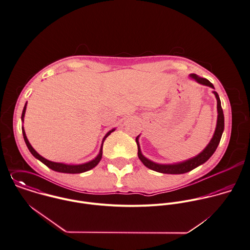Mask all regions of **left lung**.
Segmentation results:
<instances>
[{"instance_id": "1", "label": "left lung", "mask_w": 250, "mask_h": 250, "mask_svg": "<svg viewBox=\"0 0 250 250\" xmlns=\"http://www.w3.org/2000/svg\"><path fill=\"white\" fill-rule=\"evenodd\" d=\"M189 76L192 79H194L195 81H197L199 84L208 86V87L214 89L213 85L208 79L201 78L196 74H190ZM213 94L217 100V123H216L215 131H214V134H213L211 140L209 141V143L203 150V151H201L198 155H196L190 159H188L186 161H183V162L174 163V164H158V163H155L150 159H148L147 157H145L142 154L141 150H140V146H139V142H138V138H139V135H138L136 137V143L138 146V157L146 167H148L150 170H153V171H156L159 173H163V174H184V173L193 170L194 168L198 167L201 164L205 163L213 154V152L215 151L219 142H220V139H221V136H222V133L224 130V115H223V110L221 108L220 99L216 92L213 91Z\"/></svg>"}]
</instances>
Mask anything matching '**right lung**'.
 I'll return each mask as SVG.
<instances>
[{"mask_svg":"<svg viewBox=\"0 0 250 250\" xmlns=\"http://www.w3.org/2000/svg\"><path fill=\"white\" fill-rule=\"evenodd\" d=\"M26 106H27V103L25 104L24 109H23V112H22V116H21L22 122H24V116H25V112H26ZM114 130H115V128L112 129V130H110V131L104 136V138H103V140H102L101 147H100V153L98 154V156H97L95 159H93V160H91V161H89V162H87V163H84V164L70 165V164L53 162V161H50V160H48V159L42 157L41 154H39V153L35 150V149L31 146V144L29 143V141H28V139H27V136H26V133H25V130H24V127H22V133H23V137H24L25 143H26V145H27L29 150L31 151V153H32L36 158H38L39 160H41L43 164H45L47 167H49L52 170H54V171H56V172L68 173V174H79V173H83V172L89 171V170L93 169L94 167H96V166L99 164V162H100V159H101V157H102V146H103V142H104V140L106 139V137H107L108 135H110V133L113 132Z\"/></svg>","mask_w":250,"mask_h":250,"instance_id":"1","label":"right lung"}]
</instances>
